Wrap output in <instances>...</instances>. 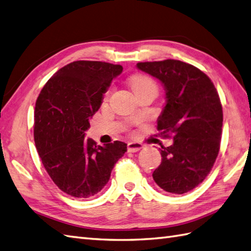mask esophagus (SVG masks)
<instances>
[{
    "instance_id": "esophagus-1",
    "label": "esophagus",
    "mask_w": 251,
    "mask_h": 251,
    "mask_svg": "<svg viewBox=\"0 0 251 251\" xmlns=\"http://www.w3.org/2000/svg\"><path fill=\"white\" fill-rule=\"evenodd\" d=\"M143 148V145L139 142H129L127 144V151L129 153H136Z\"/></svg>"
}]
</instances>
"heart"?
<instances>
[{
	"label": "heart",
	"instance_id": "heart-1",
	"mask_svg": "<svg viewBox=\"0 0 251 251\" xmlns=\"http://www.w3.org/2000/svg\"><path fill=\"white\" fill-rule=\"evenodd\" d=\"M129 84L131 86V89L133 93L142 91L145 89H150V87H156L155 81L150 77L148 75H143V74H137L133 75L129 79ZM110 95V91L106 93V97Z\"/></svg>",
	"mask_w": 251,
	"mask_h": 251
}]
</instances>
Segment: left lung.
Returning a JSON list of instances; mask_svg holds the SVG:
<instances>
[{
	"label": "left lung",
	"instance_id": "obj_1",
	"mask_svg": "<svg viewBox=\"0 0 251 251\" xmlns=\"http://www.w3.org/2000/svg\"><path fill=\"white\" fill-rule=\"evenodd\" d=\"M137 67L160 80L167 103L157 121L171 147L161 145L155 183L174 195L196 188L211 172L223 132V106L212 80L199 68L177 60L141 62Z\"/></svg>",
	"mask_w": 251,
	"mask_h": 251
}]
</instances>
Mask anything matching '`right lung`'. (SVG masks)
Instances as JSON below:
<instances>
[{
    "label": "right lung",
    "mask_w": 251,
    "mask_h": 251,
    "mask_svg": "<svg viewBox=\"0 0 251 251\" xmlns=\"http://www.w3.org/2000/svg\"><path fill=\"white\" fill-rule=\"evenodd\" d=\"M123 67L99 61H75L47 81L34 111V141L53 183L77 199L97 195L127 151L121 141L97 145L85 139L102 95Z\"/></svg>",
    "instance_id": "1"
}]
</instances>
